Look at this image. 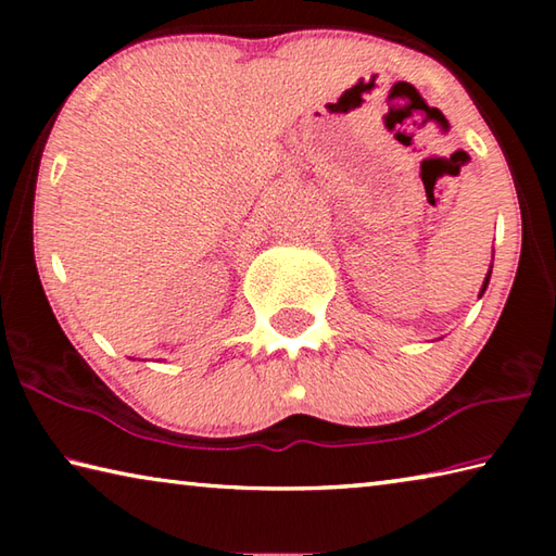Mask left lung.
Here are the masks:
<instances>
[{"mask_svg": "<svg viewBox=\"0 0 556 556\" xmlns=\"http://www.w3.org/2000/svg\"><path fill=\"white\" fill-rule=\"evenodd\" d=\"M491 269H493V265H491ZM491 269H488V275H485V279H483V287H481V294H478V296H483V294H485L488 281H491Z\"/></svg>", "mask_w": 556, "mask_h": 556, "instance_id": "8db88e82", "label": "left lung"}]
</instances>
